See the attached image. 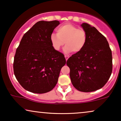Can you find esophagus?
<instances>
[{
	"instance_id": "1",
	"label": "esophagus",
	"mask_w": 121,
	"mask_h": 121,
	"mask_svg": "<svg viewBox=\"0 0 121 121\" xmlns=\"http://www.w3.org/2000/svg\"><path fill=\"white\" fill-rule=\"evenodd\" d=\"M65 59H66V60H68V59H69V56H67V55H65Z\"/></svg>"
}]
</instances>
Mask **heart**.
Returning a JSON list of instances; mask_svg holds the SVG:
<instances>
[{
    "mask_svg": "<svg viewBox=\"0 0 121 121\" xmlns=\"http://www.w3.org/2000/svg\"><path fill=\"white\" fill-rule=\"evenodd\" d=\"M56 32L57 34L52 33L50 36L51 45L56 51H59L65 43L66 45L64 48L65 53H70L72 51L78 53L86 45V32L73 24H64L60 26Z\"/></svg>",
    "mask_w": 121,
    "mask_h": 121,
    "instance_id": "1",
    "label": "heart"
}]
</instances>
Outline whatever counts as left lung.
Segmentation results:
<instances>
[{
  "instance_id": "left-lung-1",
  "label": "left lung",
  "mask_w": 121,
  "mask_h": 121,
  "mask_svg": "<svg viewBox=\"0 0 121 121\" xmlns=\"http://www.w3.org/2000/svg\"><path fill=\"white\" fill-rule=\"evenodd\" d=\"M81 26L86 32V45L80 52L67 61L73 86L83 92L102 88L109 80L112 71V56L106 38L94 27L84 23Z\"/></svg>"
}]
</instances>
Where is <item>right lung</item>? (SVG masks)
<instances>
[{"label":"right lung","mask_w":121,"mask_h":121,"mask_svg":"<svg viewBox=\"0 0 121 121\" xmlns=\"http://www.w3.org/2000/svg\"><path fill=\"white\" fill-rule=\"evenodd\" d=\"M60 24L58 21L37 22L23 36L14 58V73L23 88L42 94L55 86L64 55L53 49L50 36Z\"/></svg>","instance_id":"add662e5"}]
</instances>
